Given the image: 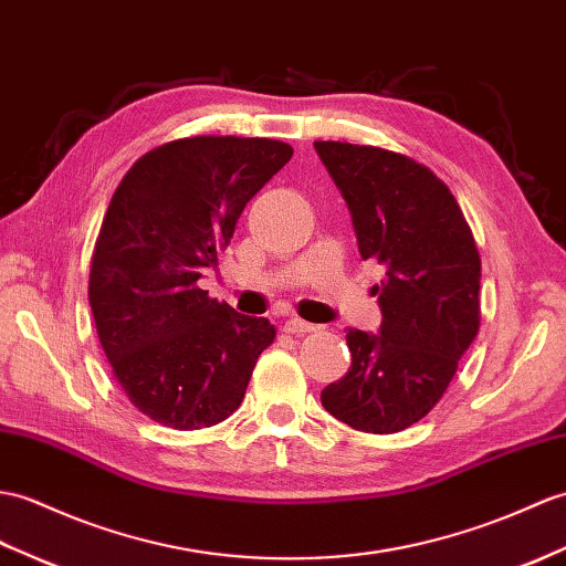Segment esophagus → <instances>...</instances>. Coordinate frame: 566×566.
<instances>
[{"mask_svg":"<svg viewBox=\"0 0 566 566\" xmlns=\"http://www.w3.org/2000/svg\"><path fill=\"white\" fill-rule=\"evenodd\" d=\"M313 331H315V325L301 321V318H289L284 323V333H289V335H306V333H313Z\"/></svg>","mask_w":566,"mask_h":566,"instance_id":"1","label":"esophagus"}]
</instances>
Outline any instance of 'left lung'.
<instances>
[{
	"mask_svg": "<svg viewBox=\"0 0 566 566\" xmlns=\"http://www.w3.org/2000/svg\"><path fill=\"white\" fill-rule=\"evenodd\" d=\"M349 207L364 260L384 265L378 333L347 331L349 371L323 388L339 422L396 433L449 388L480 327V255L455 197L422 164L349 142H315Z\"/></svg>",
	"mask_w": 566,
	"mask_h": 566,
	"instance_id": "left-lung-1",
	"label": "left lung"
}]
</instances>
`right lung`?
<instances>
[{"label":"right lung","mask_w":566,"mask_h":566,"mask_svg":"<svg viewBox=\"0 0 566 566\" xmlns=\"http://www.w3.org/2000/svg\"><path fill=\"white\" fill-rule=\"evenodd\" d=\"M292 154L262 137L176 139L117 186L88 304L117 384L154 422L188 431L239 410L274 325L209 298L197 280L219 265L245 205Z\"/></svg>","instance_id":"1"}]
</instances>
